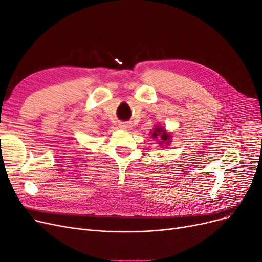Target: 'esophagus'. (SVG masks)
<instances>
[{"label":"esophagus","instance_id":"esophagus-1","mask_svg":"<svg viewBox=\"0 0 262 262\" xmlns=\"http://www.w3.org/2000/svg\"><path fill=\"white\" fill-rule=\"evenodd\" d=\"M131 127H132V125H131V123H129V122H121V123L119 124V128L122 129V130H129Z\"/></svg>","mask_w":262,"mask_h":262}]
</instances>
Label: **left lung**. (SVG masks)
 Returning <instances> with one entry per match:
<instances>
[{"label":"left lung","instance_id":"1","mask_svg":"<svg viewBox=\"0 0 262 262\" xmlns=\"http://www.w3.org/2000/svg\"><path fill=\"white\" fill-rule=\"evenodd\" d=\"M151 138L152 139H160V142H158L160 144V146L163 145H169L171 143V138L172 134L166 132L165 129H163L160 125H156L154 128V131L151 132Z\"/></svg>","mask_w":262,"mask_h":262}]
</instances>
